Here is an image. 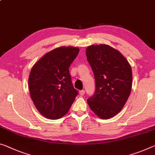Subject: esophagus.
<instances>
[{"mask_svg": "<svg viewBox=\"0 0 155 155\" xmlns=\"http://www.w3.org/2000/svg\"><path fill=\"white\" fill-rule=\"evenodd\" d=\"M79 94L81 96H83L85 94V90H81L79 91Z\"/></svg>", "mask_w": 155, "mask_h": 155, "instance_id": "1", "label": "esophagus"}]
</instances>
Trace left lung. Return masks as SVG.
I'll return each instance as SVG.
<instances>
[{
	"label": "left lung",
	"mask_w": 155,
	"mask_h": 155,
	"mask_svg": "<svg viewBox=\"0 0 155 155\" xmlns=\"http://www.w3.org/2000/svg\"><path fill=\"white\" fill-rule=\"evenodd\" d=\"M85 52L96 82L87 104L100 119H110L121 111L130 94L131 66L119 51L105 44L88 46Z\"/></svg>",
	"instance_id": "1"
}]
</instances>
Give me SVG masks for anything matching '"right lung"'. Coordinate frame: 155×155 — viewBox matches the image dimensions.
Returning a JSON list of instances; mask_svg holds the SVG:
<instances>
[{
	"instance_id": "obj_1",
	"label": "right lung",
	"mask_w": 155,
	"mask_h": 155,
	"mask_svg": "<svg viewBox=\"0 0 155 155\" xmlns=\"http://www.w3.org/2000/svg\"><path fill=\"white\" fill-rule=\"evenodd\" d=\"M79 49L59 47L43 55L31 68L28 79L30 97L36 108L49 119L67 113L78 94L69 73Z\"/></svg>"
}]
</instances>
